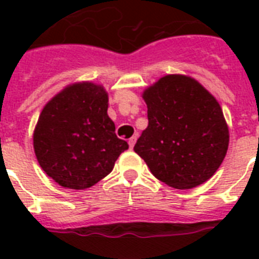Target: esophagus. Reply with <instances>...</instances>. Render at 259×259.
Masks as SVG:
<instances>
[{"instance_id": "34e87169", "label": "esophagus", "mask_w": 259, "mask_h": 259, "mask_svg": "<svg viewBox=\"0 0 259 259\" xmlns=\"http://www.w3.org/2000/svg\"><path fill=\"white\" fill-rule=\"evenodd\" d=\"M136 140H137V137L129 138V146H130V148H133L134 144H136Z\"/></svg>"}]
</instances>
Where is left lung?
Here are the masks:
<instances>
[{"mask_svg": "<svg viewBox=\"0 0 259 259\" xmlns=\"http://www.w3.org/2000/svg\"><path fill=\"white\" fill-rule=\"evenodd\" d=\"M142 97L148 105V127L134 152L153 176L176 189L208 180L229 148V129L217 99L184 75H166Z\"/></svg>", "mask_w": 259, "mask_h": 259, "instance_id": "obj_1", "label": "left lung"}]
</instances>
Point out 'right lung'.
I'll list each match as a JSON object with an SVG mask.
<instances>
[{
	"label": "right lung",
	"instance_id": "add662e5",
	"mask_svg": "<svg viewBox=\"0 0 259 259\" xmlns=\"http://www.w3.org/2000/svg\"><path fill=\"white\" fill-rule=\"evenodd\" d=\"M107 102L102 86L76 83L52 98L38 117L34 153L42 170L64 188L97 184L129 148L115 134Z\"/></svg>",
	"mask_w": 259,
	"mask_h": 259
}]
</instances>
